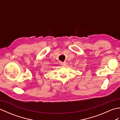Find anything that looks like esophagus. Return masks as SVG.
Here are the masks:
<instances>
[{
    "label": "esophagus",
    "instance_id": "1",
    "mask_svg": "<svg viewBox=\"0 0 120 120\" xmlns=\"http://www.w3.org/2000/svg\"><path fill=\"white\" fill-rule=\"evenodd\" d=\"M61 65L63 66V67H64V66H65V65L67 64V63H66L65 62H61Z\"/></svg>",
    "mask_w": 120,
    "mask_h": 120
}]
</instances>
